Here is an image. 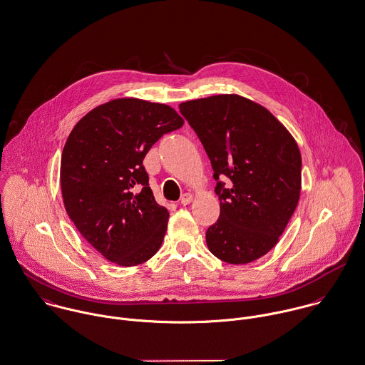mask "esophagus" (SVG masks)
Returning a JSON list of instances; mask_svg holds the SVG:
<instances>
[{"mask_svg":"<svg viewBox=\"0 0 365 365\" xmlns=\"http://www.w3.org/2000/svg\"><path fill=\"white\" fill-rule=\"evenodd\" d=\"M193 202V196L190 193H185L182 197H180V205L186 206V205H190Z\"/></svg>","mask_w":365,"mask_h":365,"instance_id":"obj_1","label":"esophagus"}]
</instances>
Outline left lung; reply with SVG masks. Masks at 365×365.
Wrapping results in <instances>:
<instances>
[{"label":"left lung","mask_w":365,"mask_h":365,"mask_svg":"<svg viewBox=\"0 0 365 365\" xmlns=\"http://www.w3.org/2000/svg\"><path fill=\"white\" fill-rule=\"evenodd\" d=\"M205 146L217 180V222L206 242L219 259L242 265L272 250L297 206L302 156L291 133L265 107L238 94L179 104ZM227 175L230 186L218 180Z\"/></svg>","instance_id":"obj_1"}]
</instances>
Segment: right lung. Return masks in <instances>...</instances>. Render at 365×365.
Returning <instances> with one entry per match:
<instances>
[{"label":"right lung","instance_id":"add662e5","mask_svg":"<svg viewBox=\"0 0 365 365\" xmlns=\"http://www.w3.org/2000/svg\"><path fill=\"white\" fill-rule=\"evenodd\" d=\"M183 123L166 104L124 97L93 108L74 125L61 162L63 203L106 259L135 267L159 250L169 213L156 203L143 160Z\"/></svg>","mask_w":365,"mask_h":365}]
</instances>
